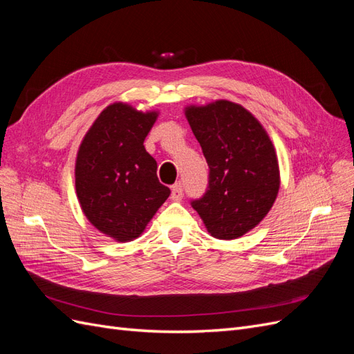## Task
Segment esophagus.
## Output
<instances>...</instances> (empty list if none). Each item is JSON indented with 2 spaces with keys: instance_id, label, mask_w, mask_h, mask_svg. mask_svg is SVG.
<instances>
[{
  "instance_id": "1",
  "label": "esophagus",
  "mask_w": 354,
  "mask_h": 354,
  "mask_svg": "<svg viewBox=\"0 0 354 354\" xmlns=\"http://www.w3.org/2000/svg\"><path fill=\"white\" fill-rule=\"evenodd\" d=\"M171 199L173 201H181L183 199V185L176 183L171 189Z\"/></svg>"
}]
</instances>
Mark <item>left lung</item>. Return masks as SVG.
Masks as SVG:
<instances>
[{
    "label": "left lung",
    "mask_w": 354,
    "mask_h": 354,
    "mask_svg": "<svg viewBox=\"0 0 354 354\" xmlns=\"http://www.w3.org/2000/svg\"><path fill=\"white\" fill-rule=\"evenodd\" d=\"M186 118L209 168L208 189L190 205L211 236L236 239L270 211L279 192V165L263 125L229 100L189 106Z\"/></svg>",
    "instance_id": "1"
}]
</instances>
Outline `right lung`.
I'll return each mask as SVG.
<instances>
[{
    "label": "right lung",
    "instance_id": "1",
    "mask_svg": "<svg viewBox=\"0 0 354 354\" xmlns=\"http://www.w3.org/2000/svg\"><path fill=\"white\" fill-rule=\"evenodd\" d=\"M158 118L125 103L108 106L80 146L75 187L85 217L118 242L140 236L171 190L159 183L143 142Z\"/></svg>",
    "mask_w": 354,
    "mask_h": 354
}]
</instances>
